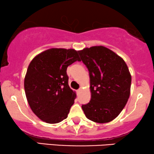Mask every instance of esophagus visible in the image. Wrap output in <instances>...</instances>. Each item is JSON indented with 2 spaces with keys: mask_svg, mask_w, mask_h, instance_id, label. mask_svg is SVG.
Here are the masks:
<instances>
[{
  "mask_svg": "<svg viewBox=\"0 0 154 154\" xmlns=\"http://www.w3.org/2000/svg\"><path fill=\"white\" fill-rule=\"evenodd\" d=\"M82 91V89H81V88H79V89H78V90H77V92H78V93H79V92H80V91Z\"/></svg>",
  "mask_w": 154,
  "mask_h": 154,
  "instance_id": "obj_1",
  "label": "esophagus"
}]
</instances>
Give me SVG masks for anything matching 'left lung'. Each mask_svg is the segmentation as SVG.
<instances>
[{
	"label": "left lung",
	"mask_w": 154,
	"mask_h": 154,
	"mask_svg": "<svg viewBox=\"0 0 154 154\" xmlns=\"http://www.w3.org/2000/svg\"><path fill=\"white\" fill-rule=\"evenodd\" d=\"M78 52L90 77L91 100L82 108L88 119L108 123L117 117L129 97V68L122 57L104 46L86 48Z\"/></svg>",
	"instance_id": "8db88e82"
}]
</instances>
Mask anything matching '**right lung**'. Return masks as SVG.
Wrapping results in <instances>:
<instances>
[{
	"label": "right lung",
	"instance_id": "right-lung-1",
	"mask_svg": "<svg viewBox=\"0 0 154 154\" xmlns=\"http://www.w3.org/2000/svg\"><path fill=\"white\" fill-rule=\"evenodd\" d=\"M80 61L74 49L51 48L35 56L29 65L24 80L27 100L32 112L48 124L67 117L76 94L68 85L67 68Z\"/></svg>",
	"mask_w": 154,
	"mask_h": 154
}]
</instances>
